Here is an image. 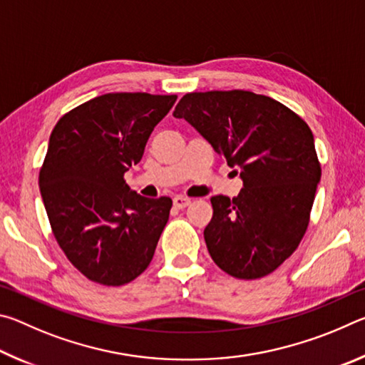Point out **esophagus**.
Here are the masks:
<instances>
[{"label": "esophagus", "mask_w": 365, "mask_h": 365, "mask_svg": "<svg viewBox=\"0 0 365 365\" xmlns=\"http://www.w3.org/2000/svg\"><path fill=\"white\" fill-rule=\"evenodd\" d=\"M190 205V200L188 197H185V196H175L174 197V206L175 207H178V209H183V207H187Z\"/></svg>", "instance_id": "34e87169"}]
</instances>
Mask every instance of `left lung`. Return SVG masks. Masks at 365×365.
Instances as JSON below:
<instances>
[{"label":"left lung","instance_id":"left-lung-1","mask_svg":"<svg viewBox=\"0 0 365 365\" xmlns=\"http://www.w3.org/2000/svg\"><path fill=\"white\" fill-rule=\"evenodd\" d=\"M174 117L195 127L243 180L233 200L211 197L205 240L212 261L245 280L274 272L298 248L320 182L311 128L282 103L243 90L188 93Z\"/></svg>","mask_w":365,"mask_h":365}]
</instances>
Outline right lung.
<instances>
[{
    "label": "right lung",
    "mask_w": 365,
    "mask_h": 365,
    "mask_svg": "<svg viewBox=\"0 0 365 365\" xmlns=\"http://www.w3.org/2000/svg\"><path fill=\"white\" fill-rule=\"evenodd\" d=\"M175 95L108 93L59 119L40 170V191L54 238L91 282L120 287L154 256L172 200L140 196L123 174L143 158L146 141Z\"/></svg>",
    "instance_id": "right-lung-1"
}]
</instances>
